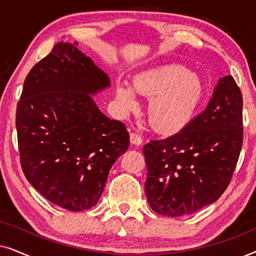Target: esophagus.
Here are the masks:
<instances>
[{
    "mask_svg": "<svg viewBox=\"0 0 256 256\" xmlns=\"http://www.w3.org/2000/svg\"><path fill=\"white\" fill-rule=\"evenodd\" d=\"M129 140H130L132 144H134V146H141V143H142L141 136L135 134V132H132L130 136H129Z\"/></svg>",
    "mask_w": 256,
    "mask_h": 256,
    "instance_id": "obj_1",
    "label": "esophagus"
}]
</instances>
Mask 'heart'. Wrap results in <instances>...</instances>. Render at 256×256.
<instances>
[{
  "mask_svg": "<svg viewBox=\"0 0 256 256\" xmlns=\"http://www.w3.org/2000/svg\"><path fill=\"white\" fill-rule=\"evenodd\" d=\"M132 87L118 82L115 98L124 113L138 108L135 92L149 98L146 118L156 132L174 135L192 121L205 96V86L199 74L176 64L144 70L134 76Z\"/></svg>",
  "mask_w": 256,
  "mask_h": 256,
  "instance_id": "1",
  "label": "heart"
}]
</instances>
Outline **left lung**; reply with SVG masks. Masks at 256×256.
<instances>
[{"label": "left lung", "mask_w": 256, "mask_h": 256, "mask_svg": "<svg viewBox=\"0 0 256 256\" xmlns=\"http://www.w3.org/2000/svg\"><path fill=\"white\" fill-rule=\"evenodd\" d=\"M242 134V96L232 76H222L208 107L183 130L143 146L150 208L182 216L218 200L236 169Z\"/></svg>", "instance_id": "8db88e82"}]
</instances>
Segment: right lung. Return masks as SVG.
I'll list each match as a JSON object with an SVG mask.
<instances>
[{
    "instance_id": "add662e5",
    "label": "right lung",
    "mask_w": 256,
    "mask_h": 256,
    "mask_svg": "<svg viewBox=\"0 0 256 256\" xmlns=\"http://www.w3.org/2000/svg\"><path fill=\"white\" fill-rule=\"evenodd\" d=\"M76 46L59 42L31 68L16 112L26 180L74 212L98 204L112 166L129 146L124 124L107 118L93 99L110 88V76Z\"/></svg>"
}]
</instances>
